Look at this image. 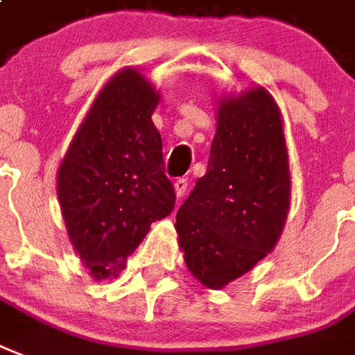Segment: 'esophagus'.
I'll use <instances>...</instances> for the list:
<instances>
[{
	"instance_id": "obj_1",
	"label": "esophagus",
	"mask_w": 355,
	"mask_h": 355,
	"mask_svg": "<svg viewBox=\"0 0 355 355\" xmlns=\"http://www.w3.org/2000/svg\"><path fill=\"white\" fill-rule=\"evenodd\" d=\"M174 189H175V194H178V198H183L185 194H187V189H189V181L185 178H180V180L174 181Z\"/></svg>"
}]
</instances>
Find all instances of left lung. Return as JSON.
Segmentation results:
<instances>
[{
  "label": "left lung",
  "instance_id": "8db88e82",
  "mask_svg": "<svg viewBox=\"0 0 355 355\" xmlns=\"http://www.w3.org/2000/svg\"><path fill=\"white\" fill-rule=\"evenodd\" d=\"M207 172L175 217L189 271L223 288L268 252L290 206L288 151L275 101L263 87L220 103Z\"/></svg>",
  "mask_w": 355,
  "mask_h": 355
}]
</instances>
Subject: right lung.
Listing matches in <instances>:
<instances>
[{
    "instance_id": "obj_1",
    "label": "right lung",
    "mask_w": 355,
    "mask_h": 355,
    "mask_svg": "<svg viewBox=\"0 0 355 355\" xmlns=\"http://www.w3.org/2000/svg\"><path fill=\"white\" fill-rule=\"evenodd\" d=\"M157 103L148 80L123 69L98 93L61 162V213L95 279L116 275L151 223L174 211V185L151 121Z\"/></svg>"
}]
</instances>
